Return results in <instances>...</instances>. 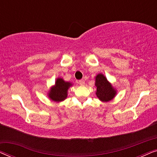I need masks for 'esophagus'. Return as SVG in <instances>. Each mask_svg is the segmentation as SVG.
<instances>
[{"label":"esophagus","mask_w":157,"mask_h":157,"mask_svg":"<svg viewBox=\"0 0 157 157\" xmlns=\"http://www.w3.org/2000/svg\"><path fill=\"white\" fill-rule=\"evenodd\" d=\"M78 83L81 86H83V85H84V83H85V81L83 80H80V81H78Z\"/></svg>","instance_id":"34e87169"}]
</instances>
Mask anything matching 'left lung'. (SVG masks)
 I'll return each mask as SVG.
<instances>
[{"label":"left lung","mask_w":157,"mask_h":157,"mask_svg":"<svg viewBox=\"0 0 157 157\" xmlns=\"http://www.w3.org/2000/svg\"><path fill=\"white\" fill-rule=\"evenodd\" d=\"M95 86L96 88V95L102 102L110 101L117 94L115 88L103 74H98L96 76Z\"/></svg>","instance_id":"left-lung-1"}]
</instances>
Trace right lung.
<instances>
[{
    "label": "right lung",
    "instance_id": "1",
    "mask_svg": "<svg viewBox=\"0 0 157 157\" xmlns=\"http://www.w3.org/2000/svg\"><path fill=\"white\" fill-rule=\"evenodd\" d=\"M73 84L69 81H64L62 78H57L55 84L51 87L48 92V96L55 102L63 101L67 98L68 90Z\"/></svg>",
    "mask_w": 157,
    "mask_h": 157
}]
</instances>
